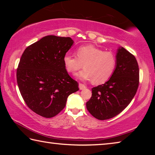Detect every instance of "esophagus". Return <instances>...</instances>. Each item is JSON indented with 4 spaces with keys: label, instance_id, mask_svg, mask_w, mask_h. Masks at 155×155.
Returning a JSON list of instances; mask_svg holds the SVG:
<instances>
[{
    "label": "esophagus",
    "instance_id": "1",
    "mask_svg": "<svg viewBox=\"0 0 155 155\" xmlns=\"http://www.w3.org/2000/svg\"><path fill=\"white\" fill-rule=\"evenodd\" d=\"M78 87H79L81 90H84V89L86 88L85 85H84L82 83H79V85H78Z\"/></svg>",
    "mask_w": 155,
    "mask_h": 155
}]
</instances>
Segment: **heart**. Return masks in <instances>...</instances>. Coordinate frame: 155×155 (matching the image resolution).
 I'll list each match as a JSON object with an SVG mask.
<instances>
[{
  "mask_svg": "<svg viewBox=\"0 0 155 155\" xmlns=\"http://www.w3.org/2000/svg\"><path fill=\"white\" fill-rule=\"evenodd\" d=\"M78 58L67 52L64 56V63L69 72L74 73L85 68L76 76L81 80H91L95 84L109 80L115 70L117 59L114 52L105 51L93 44L81 46L77 50Z\"/></svg>",
  "mask_w": 155,
  "mask_h": 155,
  "instance_id": "b5f03b06",
  "label": "heart"
}]
</instances>
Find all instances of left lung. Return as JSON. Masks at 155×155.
I'll use <instances>...</instances> for the list:
<instances>
[{
  "instance_id": "left-lung-1",
  "label": "left lung",
  "mask_w": 155,
  "mask_h": 155,
  "mask_svg": "<svg viewBox=\"0 0 155 155\" xmlns=\"http://www.w3.org/2000/svg\"><path fill=\"white\" fill-rule=\"evenodd\" d=\"M114 74L103 85L91 89L88 111L100 120H108L121 113L134 98L139 86V66L135 57L123 47L116 52Z\"/></svg>"
}]
</instances>
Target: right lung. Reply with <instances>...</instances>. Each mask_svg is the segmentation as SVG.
<instances>
[{
	"mask_svg": "<svg viewBox=\"0 0 155 155\" xmlns=\"http://www.w3.org/2000/svg\"><path fill=\"white\" fill-rule=\"evenodd\" d=\"M73 44L70 38L47 35L28 46L21 57L16 73L20 94L27 105L44 117L57 115L69 95L79 90L63 59Z\"/></svg>",
	"mask_w": 155,
	"mask_h": 155,
	"instance_id": "obj_1",
	"label": "right lung"
}]
</instances>
